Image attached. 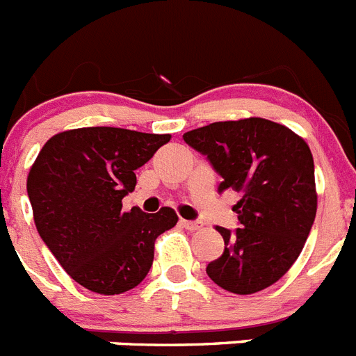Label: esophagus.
Listing matches in <instances>:
<instances>
[{
    "label": "esophagus",
    "instance_id": "1",
    "mask_svg": "<svg viewBox=\"0 0 356 356\" xmlns=\"http://www.w3.org/2000/svg\"><path fill=\"white\" fill-rule=\"evenodd\" d=\"M181 225H184V228H187L188 232H196V229H201V225L196 221H185V219H181Z\"/></svg>",
    "mask_w": 356,
    "mask_h": 356
}]
</instances>
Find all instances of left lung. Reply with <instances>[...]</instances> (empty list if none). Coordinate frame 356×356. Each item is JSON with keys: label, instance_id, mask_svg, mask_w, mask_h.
I'll return each instance as SVG.
<instances>
[{"label": "left lung", "instance_id": "left-lung-1", "mask_svg": "<svg viewBox=\"0 0 356 356\" xmlns=\"http://www.w3.org/2000/svg\"><path fill=\"white\" fill-rule=\"evenodd\" d=\"M235 191L241 228L207 266L213 284L234 294H254L276 284L298 260L317 212L312 151L291 128L262 118L219 121L184 134Z\"/></svg>", "mask_w": 356, "mask_h": 356}]
</instances>
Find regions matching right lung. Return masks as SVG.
<instances>
[{
  "label": "right lung",
  "mask_w": 356,
  "mask_h": 356,
  "mask_svg": "<svg viewBox=\"0 0 356 356\" xmlns=\"http://www.w3.org/2000/svg\"><path fill=\"white\" fill-rule=\"evenodd\" d=\"M169 140V134L74 128L53 135L31 163L26 191L37 232L81 287L122 294L149 273L156 237L178 216L169 207L124 212L122 197L135 188V169Z\"/></svg>",
  "instance_id": "right-lung-1"
}]
</instances>
